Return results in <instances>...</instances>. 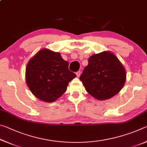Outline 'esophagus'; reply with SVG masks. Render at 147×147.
Listing matches in <instances>:
<instances>
[{
    "label": "esophagus",
    "mask_w": 147,
    "mask_h": 147,
    "mask_svg": "<svg viewBox=\"0 0 147 147\" xmlns=\"http://www.w3.org/2000/svg\"><path fill=\"white\" fill-rule=\"evenodd\" d=\"M76 76H77L79 77V76H80V71H77L76 73Z\"/></svg>",
    "instance_id": "obj_1"
}]
</instances>
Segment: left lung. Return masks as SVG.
<instances>
[{"label":"left lung","instance_id":"1","mask_svg":"<svg viewBox=\"0 0 147 147\" xmlns=\"http://www.w3.org/2000/svg\"><path fill=\"white\" fill-rule=\"evenodd\" d=\"M80 80L88 93L103 100L111 98L123 88L126 71L114 54L104 51L89 58Z\"/></svg>","mask_w":147,"mask_h":147}]
</instances>
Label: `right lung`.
<instances>
[{"label":"right lung","instance_id":"add662e5","mask_svg":"<svg viewBox=\"0 0 147 147\" xmlns=\"http://www.w3.org/2000/svg\"><path fill=\"white\" fill-rule=\"evenodd\" d=\"M68 67V61L60 54L42 49L27 65V86L37 98L53 102L66 91L69 82L76 76Z\"/></svg>","mask_w":147,"mask_h":147}]
</instances>
